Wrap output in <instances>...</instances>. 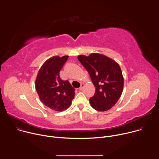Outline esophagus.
Masks as SVG:
<instances>
[{
  "mask_svg": "<svg viewBox=\"0 0 159 159\" xmlns=\"http://www.w3.org/2000/svg\"><path fill=\"white\" fill-rule=\"evenodd\" d=\"M84 87V84H80V87H79V90H82Z\"/></svg>",
  "mask_w": 159,
  "mask_h": 159,
  "instance_id": "1",
  "label": "esophagus"
}]
</instances>
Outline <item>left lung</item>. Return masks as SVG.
Masks as SVG:
<instances>
[{"label": "left lung", "mask_w": 159, "mask_h": 159, "mask_svg": "<svg viewBox=\"0 0 159 159\" xmlns=\"http://www.w3.org/2000/svg\"><path fill=\"white\" fill-rule=\"evenodd\" d=\"M96 87L94 95L89 102L99 111L110 109L118 102L123 89L124 80L120 65L113 60L99 53L89 57L78 56Z\"/></svg>", "instance_id": "obj_1"}]
</instances>
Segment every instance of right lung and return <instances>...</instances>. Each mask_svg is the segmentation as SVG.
Wrapping results in <instances>:
<instances>
[{
	"mask_svg": "<svg viewBox=\"0 0 159 159\" xmlns=\"http://www.w3.org/2000/svg\"><path fill=\"white\" fill-rule=\"evenodd\" d=\"M69 56L53 57L45 61L39 69L35 87L41 102L57 111L69 107L75 96V89L68 80H63L60 72Z\"/></svg>",
	"mask_w": 159,
	"mask_h": 159,
	"instance_id": "1",
	"label": "right lung"
}]
</instances>
